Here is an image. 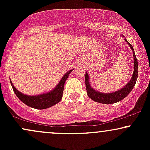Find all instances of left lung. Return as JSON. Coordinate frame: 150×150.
Segmentation results:
<instances>
[{
    "mask_svg": "<svg viewBox=\"0 0 150 150\" xmlns=\"http://www.w3.org/2000/svg\"><path fill=\"white\" fill-rule=\"evenodd\" d=\"M125 41L128 44L130 47L131 48L132 53H133L134 57V70L133 73H132V77L130 80L129 81L128 83L125 85L124 87L119 90L116 91V92L112 93H102L99 92L97 90L94 89L90 86L89 84V79L88 73H86L85 74V85H86V90H87V95L90 99L94 100L96 102L101 103V104H111L113 103H116L118 101H121L122 99H124L127 96L130 94L132 89H133L134 86H135L136 81H137V76H138V64H137V60L136 58V56L134 52L133 47H132L131 44L128 42H127L126 39H125Z\"/></svg>",
    "mask_w": 150,
    "mask_h": 150,
    "instance_id": "8db88e82",
    "label": "left lung"
}]
</instances>
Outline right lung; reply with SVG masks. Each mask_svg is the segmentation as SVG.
I'll list each match as a JSON object with an SVG mask.
<instances>
[{"mask_svg":"<svg viewBox=\"0 0 150 150\" xmlns=\"http://www.w3.org/2000/svg\"><path fill=\"white\" fill-rule=\"evenodd\" d=\"M73 70H69L68 73H65L61 78V81L58 82L57 86L52 91L36 96H28L22 94L15 88L11 80L10 81L15 94L24 104L32 108H37V109H45L56 104L61 100L65 80H67V78L69 76V74Z\"/></svg>","mask_w":150,"mask_h":150,"instance_id":"right-lung-1","label":"right lung"}]
</instances>
